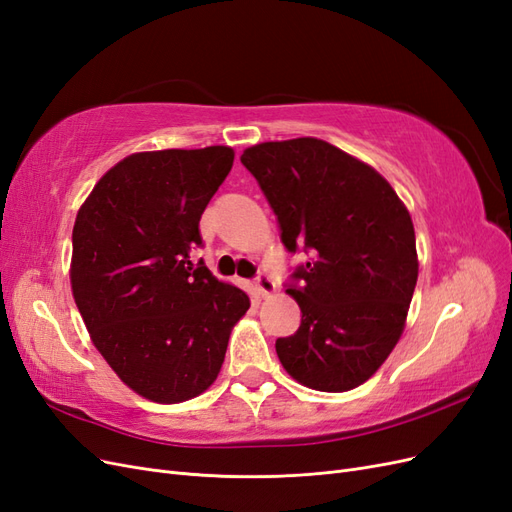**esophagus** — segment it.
<instances>
[{
	"label": "esophagus",
	"instance_id": "esophagus-1",
	"mask_svg": "<svg viewBox=\"0 0 512 512\" xmlns=\"http://www.w3.org/2000/svg\"><path fill=\"white\" fill-rule=\"evenodd\" d=\"M254 284H256V290H258L260 297H269V294H273L275 288H277L275 282H273V277H269L267 273H260L254 280Z\"/></svg>",
	"mask_w": 512,
	"mask_h": 512
}]
</instances>
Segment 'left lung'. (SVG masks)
<instances>
[{"instance_id": "left-lung-1", "label": "left lung", "mask_w": 512, "mask_h": 512, "mask_svg": "<svg viewBox=\"0 0 512 512\" xmlns=\"http://www.w3.org/2000/svg\"><path fill=\"white\" fill-rule=\"evenodd\" d=\"M241 162L277 215L286 250L312 256L286 290L301 327L277 339V356L309 389H356L406 327L418 277L406 205L378 170L320 138L260 143Z\"/></svg>"}]
</instances>
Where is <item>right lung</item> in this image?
I'll return each mask as SVG.
<instances>
[{"label": "right lung", "instance_id": "add662e5", "mask_svg": "<svg viewBox=\"0 0 512 512\" xmlns=\"http://www.w3.org/2000/svg\"><path fill=\"white\" fill-rule=\"evenodd\" d=\"M230 147L132 153L76 213L70 282L91 342L130 389L179 404L218 378L250 297L190 252L232 168Z\"/></svg>", "mask_w": 512, "mask_h": 512}]
</instances>
